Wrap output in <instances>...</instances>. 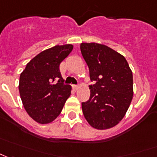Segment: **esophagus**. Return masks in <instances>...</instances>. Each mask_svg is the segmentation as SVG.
<instances>
[{
	"label": "esophagus",
	"mask_w": 157,
	"mask_h": 157,
	"mask_svg": "<svg viewBox=\"0 0 157 157\" xmlns=\"http://www.w3.org/2000/svg\"><path fill=\"white\" fill-rule=\"evenodd\" d=\"M72 87H73L74 90H78V86H72Z\"/></svg>",
	"instance_id": "34e87169"
}]
</instances>
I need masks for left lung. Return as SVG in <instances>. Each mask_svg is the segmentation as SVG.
<instances>
[{
	"mask_svg": "<svg viewBox=\"0 0 157 157\" xmlns=\"http://www.w3.org/2000/svg\"><path fill=\"white\" fill-rule=\"evenodd\" d=\"M81 53L94 85L89 100L82 103L85 118L92 128L114 127L126 114L133 98V75L125 58L98 43H81Z\"/></svg>",
	"mask_w": 157,
	"mask_h": 157,
	"instance_id": "1",
	"label": "left lung"
}]
</instances>
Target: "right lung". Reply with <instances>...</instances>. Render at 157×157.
I'll list each match as a JSON object with an SVG mask.
<instances>
[{
  "label": "right lung",
  "mask_w": 157,
  "mask_h": 157,
  "mask_svg": "<svg viewBox=\"0 0 157 157\" xmlns=\"http://www.w3.org/2000/svg\"><path fill=\"white\" fill-rule=\"evenodd\" d=\"M72 49V45L66 44L44 50L21 73L19 91L22 104L29 117L39 124L55 120L71 95V86L63 84L59 65Z\"/></svg>",
  "instance_id": "1"
}]
</instances>
